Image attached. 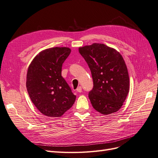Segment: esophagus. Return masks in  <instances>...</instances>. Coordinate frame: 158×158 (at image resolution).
Listing matches in <instances>:
<instances>
[{
  "mask_svg": "<svg viewBox=\"0 0 158 158\" xmlns=\"http://www.w3.org/2000/svg\"><path fill=\"white\" fill-rule=\"evenodd\" d=\"M76 91H77L78 93H81L82 92V87H78L77 88V89H76Z\"/></svg>",
  "mask_w": 158,
  "mask_h": 158,
  "instance_id": "obj_1",
  "label": "esophagus"
}]
</instances>
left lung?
I'll return each mask as SVG.
<instances>
[{"mask_svg": "<svg viewBox=\"0 0 158 158\" xmlns=\"http://www.w3.org/2000/svg\"><path fill=\"white\" fill-rule=\"evenodd\" d=\"M91 72L93 88L89 93L93 107L102 114L118 111L129 92L128 72L116 49L94 43L79 48Z\"/></svg>", "mask_w": 158, "mask_h": 158, "instance_id": "8db88e82", "label": "left lung"}]
</instances>
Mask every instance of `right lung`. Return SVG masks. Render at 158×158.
Returning <instances> with one entry per match:
<instances>
[{
  "label": "right lung",
  "mask_w": 158,
  "mask_h": 158,
  "mask_svg": "<svg viewBox=\"0 0 158 158\" xmlns=\"http://www.w3.org/2000/svg\"><path fill=\"white\" fill-rule=\"evenodd\" d=\"M69 48H52L40 52L30 64L26 88L31 102L43 114L60 117L74 104L76 96L61 76Z\"/></svg>",
  "instance_id": "right-lung-1"
}]
</instances>
